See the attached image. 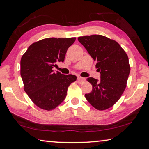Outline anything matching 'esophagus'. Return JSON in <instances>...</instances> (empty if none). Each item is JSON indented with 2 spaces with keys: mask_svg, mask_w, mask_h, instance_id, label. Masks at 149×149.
<instances>
[{
  "mask_svg": "<svg viewBox=\"0 0 149 149\" xmlns=\"http://www.w3.org/2000/svg\"><path fill=\"white\" fill-rule=\"evenodd\" d=\"M77 80H78V81H79V82H83V81H85V78H84V77H77Z\"/></svg>",
  "mask_w": 149,
  "mask_h": 149,
  "instance_id": "esophagus-1",
  "label": "esophagus"
}]
</instances>
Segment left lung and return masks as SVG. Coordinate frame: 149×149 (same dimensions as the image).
Here are the masks:
<instances>
[{
    "mask_svg": "<svg viewBox=\"0 0 149 149\" xmlns=\"http://www.w3.org/2000/svg\"><path fill=\"white\" fill-rule=\"evenodd\" d=\"M78 40L85 47L100 72V80L89 77L92 90L85 95L95 109L104 111L119 100L126 87L130 72L129 59L120 45L102 35L81 36Z\"/></svg>",
    "mask_w": 149,
    "mask_h": 149,
    "instance_id": "1",
    "label": "left lung"
}]
</instances>
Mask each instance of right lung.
I'll use <instances>...</instances> for the list:
<instances>
[{
  "label": "right lung",
  "mask_w": 149,
  "mask_h": 149,
  "mask_svg": "<svg viewBox=\"0 0 149 149\" xmlns=\"http://www.w3.org/2000/svg\"><path fill=\"white\" fill-rule=\"evenodd\" d=\"M75 40V37L44 38L30 45L22 56L20 73L24 91L40 109H56L66 98L69 85L77 80L75 75L53 70L58 62H64Z\"/></svg>",
  "instance_id": "right-lung-1"
}]
</instances>
